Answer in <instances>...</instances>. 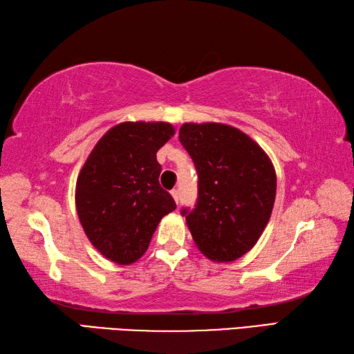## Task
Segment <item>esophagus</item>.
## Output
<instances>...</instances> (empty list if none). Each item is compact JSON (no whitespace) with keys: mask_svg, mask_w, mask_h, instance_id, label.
<instances>
[{"mask_svg":"<svg viewBox=\"0 0 354 354\" xmlns=\"http://www.w3.org/2000/svg\"><path fill=\"white\" fill-rule=\"evenodd\" d=\"M170 194H171L173 199H175V201L178 203V201H179V194H178V190H176V189H173V190L170 192Z\"/></svg>","mask_w":354,"mask_h":354,"instance_id":"obj_1","label":"esophagus"}]
</instances>
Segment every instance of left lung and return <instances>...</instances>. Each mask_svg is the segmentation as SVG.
I'll use <instances>...</instances> for the list:
<instances>
[{"instance_id": "obj_1", "label": "left lung", "mask_w": 354, "mask_h": 354, "mask_svg": "<svg viewBox=\"0 0 354 354\" xmlns=\"http://www.w3.org/2000/svg\"><path fill=\"white\" fill-rule=\"evenodd\" d=\"M179 140L198 171L195 209H183L198 249L212 261H234L259 241L271 218L277 178L261 147L239 128L184 124Z\"/></svg>"}]
</instances>
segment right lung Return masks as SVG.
<instances>
[{"mask_svg":"<svg viewBox=\"0 0 354 354\" xmlns=\"http://www.w3.org/2000/svg\"><path fill=\"white\" fill-rule=\"evenodd\" d=\"M173 134L167 122H122L100 138L77 178L82 227L93 246L118 265L138 261L162 216L176 209L159 185L156 160Z\"/></svg>","mask_w":354,"mask_h":354,"instance_id":"obj_1","label":"right lung"}]
</instances>
